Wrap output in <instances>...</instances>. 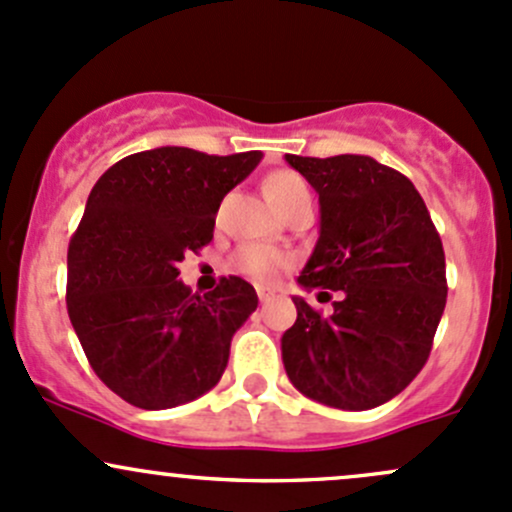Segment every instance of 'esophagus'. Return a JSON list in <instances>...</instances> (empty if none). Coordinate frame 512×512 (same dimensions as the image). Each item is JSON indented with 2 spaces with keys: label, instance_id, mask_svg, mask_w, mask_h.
Returning a JSON list of instances; mask_svg holds the SVG:
<instances>
[{
  "label": "esophagus",
  "instance_id": "1",
  "mask_svg": "<svg viewBox=\"0 0 512 512\" xmlns=\"http://www.w3.org/2000/svg\"><path fill=\"white\" fill-rule=\"evenodd\" d=\"M258 300H261V302L273 300V293H268V290H258Z\"/></svg>",
  "mask_w": 512,
  "mask_h": 512
}]
</instances>
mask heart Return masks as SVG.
Returning a JSON list of instances; mask_svg holds the SVG:
<instances>
[{
	"instance_id": "heart-1",
	"label": "heart",
	"mask_w": 512,
	"mask_h": 512,
	"mask_svg": "<svg viewBox=\"0 0 512 512\" xmlns=\"http://www.w3.org/2000/svg\"><path fill=\"white\" fill-rule=\"evenodd\" d=\"M263 192H266V200L271 202L273 207L280 214L290 212L295 205H302V202H312L310 188H307L305 178L293 170H276V173L268 175L263 180ZM283 256L276 254V251L261 249V246H246V249L239 251L236 256V266L256 280V283H273L278 278V271L283 268Z\"/></svg>"
}]
</instances>
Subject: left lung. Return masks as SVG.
I'll return each instance as SVG.
<instances>
[{"label": "left lung", "instance_id": "obj_1", "mask_svg": "<svg viewBox=\"0 0 512 512\" xmlns=\"http://www.w3.org/2000/svg\"><path fill=\"white\" fill-rule=\"evenodd\" d=\"M320 195V239L298 283L339 290L332 315L300 295L280 339L290 383L339 410H371L410 386L447 305L444 249L425 200L371 156H285Z\"/></svg>", "mask_w": 512, "mask_h": 512}]
</instances>
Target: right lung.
I'll return each mask as SVG.
<instances>
[{
    "instance_id": "add662e5",
    "label": "right lung",
    "mask_w": 512,
    "mask_h": 512,
    "mask_svg": "<svg viewBox=\"0 0 512 512\" xmlns=\"http://www.w3.org/2000/svg\"><path fill=\"white\" fill-rule=\"evenodd\" d=\"M261 158L151 148L114 163L87 197L68 246V315L92 371L126 403L175 408L222 378L256 290L229 276L200 298L178 263L210 244L224 195Z\"/></svg>"
}]
</instances>
